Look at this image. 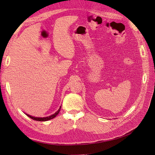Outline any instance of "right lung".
<instances>
[{"mask_svg":"<svg viewBox=\"0 0 155 155\" xmlns=\"http://www.w3.org/2000/svg\"><path fill=\"white\" fill-rule=\"evenodd\" d=\"M61 106H60V108H59V110H58L54 114H53L52 115H50L49 117H33V116H31V115H29L28 114H26V115H28L29 117H30L31 119H33L35 120H37V121H47V120H51V119H52L53 118H54L55 117H56L57 115L59 114V112H60V111L61 110Z\"/></svg>","mask_w":155,"mask_h":155,"instance_id":"right-lung-1","label":"right lung"}]
</instances>
